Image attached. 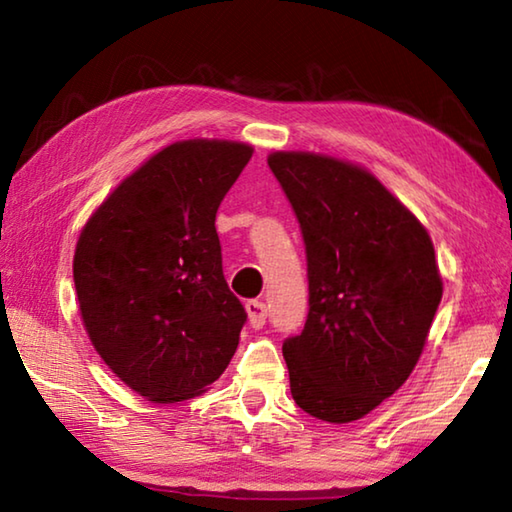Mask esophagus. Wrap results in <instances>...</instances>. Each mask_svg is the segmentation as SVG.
<instances>
[{
  "mask_svg": "<svg viewBox=\"0 0 512 512\" xmlns=\"http://www.w3.org/2000/svg\"><path fill=\"white\" fill-rule=\"evenodd\" d=\"M246 311H248L250 325H253L255 329L264 327V323H266V305H264L262 300H248L246 302Z\"/></svg>",
  "mask_w": 512,
  "mask_h": 512,
  "instance_id": "34e87169",
  "label": "esophagus"
}]
</instances>
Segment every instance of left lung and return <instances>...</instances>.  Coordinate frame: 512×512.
<instances>
[{
  "mask_svg": "<svg viewBox=\"0 0 512 512\" xmlns=\"http://www.w3.org/2000/svg\"><path fill=\"white\" fill-rule=\"evenodd\" d=\"M307 253L305 329L282 343L291 395L325 422H352L418 363L443 298L422 223L366 169L316 153L268 155Z\"/></svg>",
  "mask_w": 512,
  "mask_h": 512,
  "instance_id": "obj_1",
  "label": "left lung"
}]
</instances>
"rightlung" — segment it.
Returning a JSON list of instances; mask_svg holds the SVG:
<instances>
[{"mask_svg": "<svg viewBox=\"0 0 512 512\" xmlns=\"http://www.w3.org/2000/svg\"><path fill=\"white\" fill-rule=\"evenodd\" d=\"M253 146L185 140L155 153L90 216L74 253L83 325L115 375L180 402L223 375L246 309L223 277L216 210Z\"/></svg>", "mask_w": 512, "mask_h": 512, "instance_id": "obj_1", "label": "right lung"}]
</instances>
